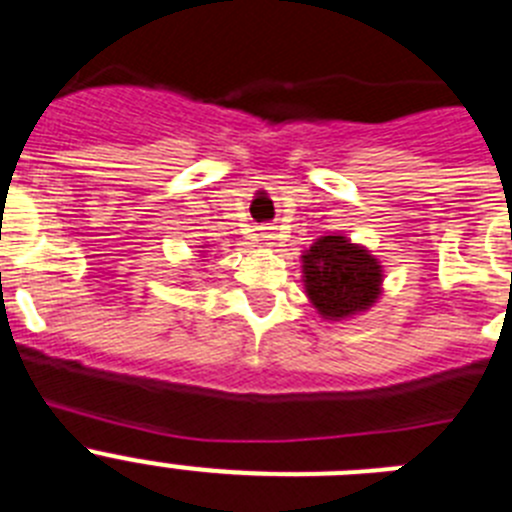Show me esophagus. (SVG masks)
Returning <instances> with one entry per match:
<instances>
[{
	"mask_svg": "<svg viewBox=\"0 0 512 512\" xmlns=\"http://www.w3.org/2000/svg\"><path fill=\"white\" fill-rule=\"evenodd\" d=\"M261 238H264V241L269 243V246H274V243L279 241L277 228H274V225H264V228H261Z\"/></svg>",
	"mask_w": 512,
	"mask_h": 512,
	"instance_id": "1",
	"label": "esophagus"
}]
</instances>
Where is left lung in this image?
Wrapping results in <instances>:
<instances>
[{"instance_id":"obj_1","label":"left lung","mask_w":512,"mask_h":512,"mask_svg":"<svg viewBox=\"0 0 512 512\" xmlns=\"http://www.w3.org/2000/svg\"><path fill=\"white\" fill-rule=\"evenodd\" d=\"M305 292L328 320L351 318L372 307L382 287V266L343 235H323L302 256Z\"/></svg>"}]
</instances>
